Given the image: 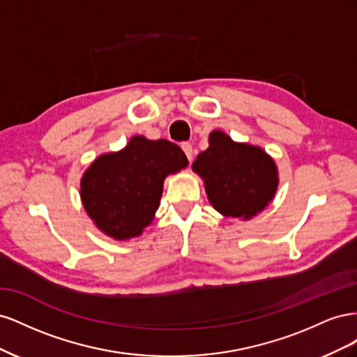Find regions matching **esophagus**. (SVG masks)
<instances>
[{"mask_svg":"<svg viewBox=\"0 0 357 357\" xmlns=\"http://www.w3.org/2000/svg\"><path fill=\"white\" fill-rule=\"evenodd\" d=\"M181 149H183V152L186 153L188 159H189V160H192V155H193L192 144H190V143H183V144H181Z\"/></svg>","mask_w":357,"mask_h":357,"instance_id":"34e87169","label":"esophagus"}]
</instances>
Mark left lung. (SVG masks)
Returning <instances> with one entry per match:
<instances>
[{
  "instance_id": "left-lung-1",
  "label": "left lung",
  "mask_w": 357,
  "mask_h": 357,
  "mask_svg": "<svg viewBox=\"0 0 357 357\" xmlns=\"http://www.w3.org/2000/svg\"><path fill=\"white\" fill-rule=\"evenodd\" d=\"M208 143L192 169L204 180L210 204L226 218L252 219L275 195L278 171L274 159L261 147L232 142L222 131H213Z\"/></svg>"
}]
</instances>
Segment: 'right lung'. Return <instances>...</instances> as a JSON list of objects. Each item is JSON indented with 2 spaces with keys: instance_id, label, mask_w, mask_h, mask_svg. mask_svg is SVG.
I'll use <instances>...</instances> for the list:
<instances>
[{
  "instance_id": "add662e5",
  "label": "right lung",
  "mask_w": 357,
  "mask_h": 357,
  "mask_svg": "<svg viewBox=\"0 0 357 357\" xmlns=\"http://www.w3.org/2000/svg\"><path fill=\"white\" fill-rule=\"evenodd\" d=\"M188 164L177 144L135 135L125 149L98 156L84 171L83 207L105 235L119 241L134 238L152 223L165 177Z\"/></svg>"
}]
</instances>
